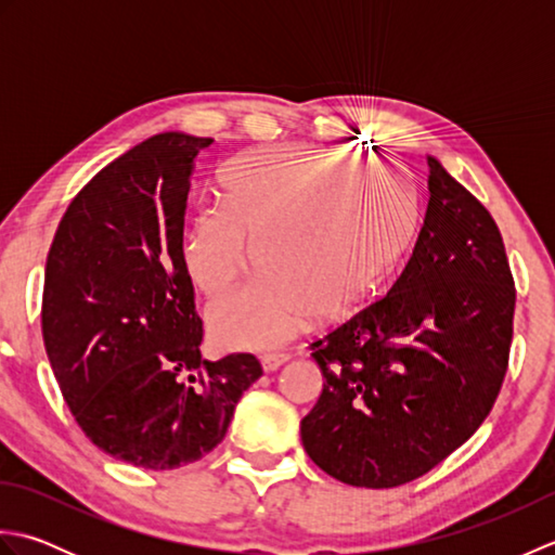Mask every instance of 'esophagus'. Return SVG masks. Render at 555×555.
Here are the masks:
<instances>
[{
    "instance_id": "obj_1",
    "label": "esophagus",
    "mask_w": 555,
    "mask_h": 555,
    "mask_svg": "<svg viewBox=\"0 0 555 555\" xmlns=\"http://www.w3.org/2000/svg\"><path fill=\"white\" fill-rule=\"evenodd\" d=\"M284 362H288L286 352H267V356H262V370H264V372H274V370H279Z\"/></svg>"
}]
</instances>
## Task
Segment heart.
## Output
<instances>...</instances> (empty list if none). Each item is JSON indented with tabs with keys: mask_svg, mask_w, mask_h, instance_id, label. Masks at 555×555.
<instances>
[{
	"mask_svg": "<svg viewBox=\"0 0 555 555\" xmlns=\"http://www.w3.org/2000/svg\"><path fill=\"white\" fill-rule=\"evenodd\" d=\"M219 197L188 223L185 259L199 291L221 296L257 253L264 274L209 310L211 328L245 348L286 344L312 312L334 320L356 310L400 262L420 221L410 173L350 150L243 157L219 176Z\"/></svg>",
	"mask_w": 555,
	"mask_h": 555,
	"instance_id": "heart-1",
	"label": "heart"
}]
</instances>
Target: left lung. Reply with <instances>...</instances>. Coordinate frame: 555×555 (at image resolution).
Returning <instances> with one entry per match:
<instances>
[{
  "instance_id": "1",
  "label": "left lung",
  "mask_w": 555,
  "mask_h": 555,
  "mask_svg": "<svg viewBox=\"0 0 555 555\" xmlns=\"http://www.w3.org/2000/svg\"><path fill=\"white\" fill-rule=\"evenodd\" d=\"M427 167L429 205L403 274L310 346L324 388L300 422L302 446L350 487L429 473L487 420L508 370L515 286L501 231L439 159Z\"/></svg>"
}]
</instances>
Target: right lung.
<instances>
[{"mask_svg": "<svg viewBox=\"0 0 555 555\" xmlns=\"http://www.w3.org/2000/svg\"><path fill=\"white\" fill-rule=\"evenodd\" d=\"M209 145L171 131L128 150L74 197L47 255L42 338L66 405L100 451L145 469L217 448L262 376L250 352L199 356L183 227Z\"/></svg>", "mask_w": 555, "mask_h": 555, "instance_id": "add662e5", "label": "right lung"}]
</instances>
